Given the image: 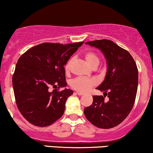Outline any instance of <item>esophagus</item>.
Here are the masks:
<instances>
[{
    "instance_id": "1",
    "label": "esophagus",
    "mask_w": 153,
    "mask_h": 153,
    "mask_svg": "<svg viewBox=\"0 0 153 153\" xmlns=\"http://www.w3.org/2000/svg\"><path fill=\"white\" fill-rule=\"evenodd\" d=\"M76 93L78 94V95H82L84 94L83 93H82V92H79V91H76Z\"/></svg>"
}]
</instances>
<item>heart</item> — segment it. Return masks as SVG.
Masks as SVG:
<instances>
[{
    "label": "heart",
    "instance_id": "1",
    "mask_svg": "<svg viewBox=\"0 0 153 153\" xmlns=\"http://www.w3.org/2000/svg\"><path fill=\"white\" fill-rule=\"evenodd\" d=\"M84 58L87 62L93 68H96L97 66L100 64V58L97 56L96 53L92 51H88V52L85 53ZM72 62L73 60L71 59L65 65V72H68L71 69ZM95 84V81L93 79L91 78H76L74 80H72L71 86L72 88H74L75 90L77 91L85 92L88 91L90 88L93 87Z\"/></svg>",
    "mask_w": 153,
    "mask_h": 153
}]
</instances>
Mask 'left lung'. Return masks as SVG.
I'll return each mask as SVG.
<instances>
[{
  "mask_svg": "<svg viewBox=\"0 0 153 153\" xmlns=\"http://www.w3.org/2000/svg\"><path fill=\"white\" fill-rule=\"evenodd\" d=\"M100 50L107 63L104 80L97 90L103 95L93 96L91 105L84 109L89 122L102 129L118 126L128 117L135 102L138 85V71L131 55L109 40L85 43ZM107 95L108 101L104 97Z\"/></svg>",
  "mask_w": 153,
  "mask_h": 153,
  "instance_id": "8db88e82",
  "label": "left lung"
}]
</instances>
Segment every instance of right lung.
Wrapping results in <instances>:
<instances>
[{"instance_id": "1", "label": "right lung", "mask_w": 153, "mask_h": 153, "mask_svg": "<svg viewBox=\"0 0 153 153\" xmlns=\"http://www.w3.org/2000/svg\"><path fill=\"white\" fill-rule=\"evenodd\" d=\"M83 43H41L18 59L13 75L15 98L19 111L31 124L51 126L63 115L66 100L73 91H50V88L67 85L64 65Z\"/></svg>"}]
</instances>
